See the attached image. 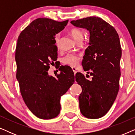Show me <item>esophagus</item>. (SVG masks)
Listing matches in <instances>:
<instances>
[{"label": "esophagus", "instance_id": "obj_1", "mask_svg": "<svg viewBox=\"0 0 135 135\" xmlns=\"http://www.w3.org/2000/svg\"><path fill=\"white\" fill-rule=\"evenodd\" d=\"M72 69H73V71L74 72V74H75L77 73V68H75V67H72Z\"/></svg>", "mask_w": 135, "mask_h": 135}]
</instances>
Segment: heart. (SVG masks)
<instances>
[{
    "instance_id": "heart-1",
    "label": "heart",
    "mask_w": 135,
    "mask_h": 135,
    "mask_svg": "<svg viewBox=\"0 0 135 135\" xmlns=\"http://www.w3.org/2000/svg\"><path fill=\"white\" fill-rule=\"evenodd\" d=\"M71 36L73 37L75 41L77 42L79 41H82L83 38H84V32L82 30L78 28H73L70 31ZM55 44H56V48L59 49L60 48V34H57L55 36ZM79 60H80V56L79 55L74 53H68L65 56L62 58V62L64 64H68V65L75 66L77 65L79 63Z\"/></svg>"
}]
</instances>
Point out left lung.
<instances>
[{
  "label": "left lung",
  "instance_id": "8db88e82",
  "mask_svg": "<svg viewBox=\"0 0 135 135\" xmlns=\"http://www.w3.org/2000/svg\"><path fill=\"white\" fill-rule=\"evenodd\" d=\"M71 23L90 32L89 46L82 65L92 79L88 80L78 73L75 81L82 89L79 97L81 113L88 119H98L109 110L119 90L122 50L119 35L113 26L96 16L73 20Z\"/></svg>",
  "mask_w": 135,
  "mask_h": 135
}]
</instances>
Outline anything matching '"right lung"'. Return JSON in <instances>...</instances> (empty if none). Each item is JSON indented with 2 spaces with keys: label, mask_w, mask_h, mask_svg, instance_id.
I'll use <instances>...</instances> for the list:
<instances>
[{
  "label": "right lung",
  "mask_w": 135,
  "mask_h": 135,
  "mask_svg": "<svg viewBox=\"0 0 135 135\" xmlns=\"http://www.w3.org/2000/svg\"><path fill=\"white\" fill-rule=\"evenodd\" d=\"M68 23V20L59 22L37 18L22 31L18 38L15 60L20 92L29 109L42 119L58 116L61 97L74 82L73 71L61 70L56 77L48 73L50 65L54 63L58 56L55 35L63 30Z\"/></svg>",
  "instance_id": "right-lung-1"
}]
</instances>
